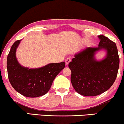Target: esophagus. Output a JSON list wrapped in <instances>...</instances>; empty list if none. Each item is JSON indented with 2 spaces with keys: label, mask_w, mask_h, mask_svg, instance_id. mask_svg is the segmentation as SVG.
<instances>
[{
  "label": "esophagus",
  "mask_w": 124,
  "mask_h": 124,
  "mask_svg": "<svg viewBox=\"0 0 124 124\" xmlns=\"http://www.w3.org/2000/svg\"><path fill=\"white\" fill-rule=\"evenodd\" d=\"M71 62V58L69 57V58H67L66 59V61H65V62H66V64L68 65L69 64V62Z\"/></svg>",
  "instance_id": "obj_1"
}]
</instances>
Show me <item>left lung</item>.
I'll use <instances>...</instances> for the list:
<instances>
[{
  "mask_svg": "<svg viewBox=\"0 0 124 124\" xmlns=\"http://www.w3.org/2000/svg\"><path fill=\"white\" fill-rule=\"evenodd\" d=\"M98 47H87L74 55L69 67L71 71V82L80 95L96 96L107 91L114 83L119 65L116 44L103 35L98 36ZM106 51L103 59L97 61L95 54Z\"/></svg>",
  "mask_w": 124,
  "mask_h": 124,
  "instance_id": "8db88e82",
  "label": "left lung"
}]
</instances>
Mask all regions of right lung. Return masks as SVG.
Instances as JSON below:
<instances>
[{"mask_svg": "<svg viewBox=\"0 0 124 124\" xmlns=\"http://www.w3.org/2000/svg\"><path fill=\"white\" fill-rule=\"evenodd\" d=\"M21 40L14 43L8 55L7 70L9 81L17 92L25 97H40L49 91L55 77L65 67V62L50 63L37 69L21 66L16 55Z\"/></svg>", "mask_w": 124, "mask_h": 124, "instance_id": "1", "label": "right lung"}]
</instances>
